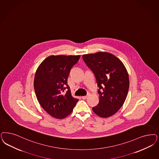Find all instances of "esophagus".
Returning <instances> with one entry per match:
<instances>
[{
	"label": "esophagus",
	"mask_w": 159,
	"mask_h": 159,
	"mask_svg": "<svg viewBox=\"0 0 159 159\" xmlns=\"http://www.w3.org/2000/svg\"><path fill=\"white\" fill-rule=\"evenodd\" d=\"M87 98H88V96H82V99H83V100H85V99H86Z\"/></svg>",
	"instance_id": "34e87169"
}]
</instances>
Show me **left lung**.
<instances>
[{
	"mask_svg": "<svg viewBox=\"0 0 159 159\" xmlns=\"http://www.w3.org/2000/svg\"><path fill=\"white\" fill-rule=\"evenodd\" d=\"M98 83L99 103L92 108L101 117L115 115L124 104L129 88L127 69L119 58L107 52L83 55Z\"/></svg>",
	"mask_w": 159,
	"mask_h": 159,
	"instance_id": "8db88e82",
	"label": "left lung"
}]
</instances>
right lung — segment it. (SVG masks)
Masks as SVG:
<instances>
[{"label": "right lung", "mask_w": 159, "mask_h": 159, "mask_svg": "<svg viewBox=\"0 0 159 159\" xmlns=\"http://www.w3.org/2000/svg\"><path fill=\"white\" fill-rule=\"evenodd\" d=\"M80 57V55L50 56L36 71L34 89L39 103L56 119H64L70 115L79 100L71 96L67 78Z\"/></svg>", "instance_id": "right-lung-1"}]
</instances>
